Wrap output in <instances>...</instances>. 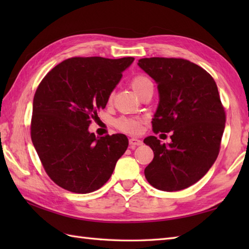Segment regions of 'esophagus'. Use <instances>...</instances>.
I'll list each match as a JSON object with an SVG mask.
<instances>
[{"mask_svg":"<svg viewBox=\"0 0 249 249\" xmlns=\"http://www.w3.org/2000/svg\"><path fill=\"white\" fill-rule=\"evenodd\" d=\"M129 144H130L131 149H134V147H136V146L142 145V141L138 138H130L129 139Z\"/></svg>","mask_w":249,"mask_h":249,"instance_id":"obj_1","label":"esophagus"}]
</instances>
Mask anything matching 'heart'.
<instances>
[{
    "instance_id": "1",
    "label": "heart",
    "mask_w": 249,
    "mask_h": 249,
    "mask_svg": "<svg viewBox=\"0 0 249 249\" xmlns=\"http://www.w3.org/2000/svg\"><path fill=\"white\" fill-rule=\"evenodd\" d=\"M131 87L135 91L140 95L142 91H144L145 89L153 87V82L151 79L145 75H137L135 76L130 81ZM113 100V93H110L108 95L107 103L111 104ZM144 120L141 118H130V116H121V118L116 119L114 121V126L119 130L123 131L126 134H138L141 130L142 124H143Z\"/></svg>"
}]
</instances>
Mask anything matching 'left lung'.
I'll return each mask as SVG.
<instances>
[{
	"instance_id": "left-lung-1",
	"label": "left lung",
	"mask_w": 249,
	"mask_h": 249,
	"mask_svg": "<svg viewBox=\"0 0 249 249\" xmlns=\"http://www.w3.org/2000/svg\"><path fill=\"white\" fill-rule=\"evenodd\" d=\"M138 65L157 83L160 105L153 131L170 133L171 143L144 139L154 158L144 169L153 187L177 192L192 186L218 156L226 112L213 77L202 67L177 57H145Z\"/></svg>"
}]
</instances>
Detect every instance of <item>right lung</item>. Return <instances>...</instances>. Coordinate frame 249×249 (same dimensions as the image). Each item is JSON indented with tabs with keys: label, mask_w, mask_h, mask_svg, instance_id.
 Returning a JSON list of instances; mask_svg holds the SVG:
<instances>
[{
	"label": "right lung",
	"mask_w": 249,
	"mask_h": 249,
	"mask_svg": "<svg viewBox=\"0 0 249 249\" xmlns=\"http://www.w3.org/2000/svg\"><path fill=\"white\" fill-rule=\"evenodd\" d=\"M134 57H71L47 73L33 100L31 138L46 173L76 194L95 192L128 146L123 134L96 138L89 126Z\"/></svg>",
	"instance_id": "obj_1"
}]
</instances>
